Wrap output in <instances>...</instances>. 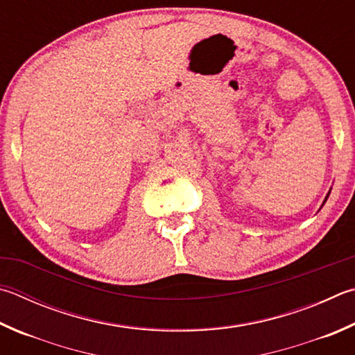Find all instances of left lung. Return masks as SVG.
Wrapping results in <instances>:
<instances>
[{
	"label": "left lung",
	"instance_id": "left-lung-1",
	"mask_svg": "<svg viewBox=\"0 0 355 355\" xmlns=\"http://www.w3.org/2000/svg\"><path fill=\"white\" fill-rule=\"evenodd\" d=\"M327 197H329V194H327V196H326V198H324V203H326V200H327Z\"/></svg>",
	"mask_w": 355,
	"mask_h": 355
}]
</instances>
